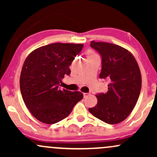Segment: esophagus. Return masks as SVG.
<instances>
[{
    "mask_svg": "<svg viewBox=\"0 0 157 157\" xmlns=\"http://www.w3.org/2000/svg\"><path fill=\"white\" fill-rule=\"evenodd\" d=\"M90 94V93H83L84 97H87Z\"/></svg>",
    "mask_w": 157,
    "mask_h": 157,
    "instance_id": "34e87169",
    "label": "esophagus"
}]
</instances>
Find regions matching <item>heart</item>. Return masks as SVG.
Listing matches in <instances>:
<instances>
[{
    "instance_id": "heart-1",
    "label": "heart",
    "mask_w": 157,
    "mask_h": 157,
    "mask_svg": "<svg viewBox=\"0 0 157 157\" xmlns=\"http://www.w3.org/2000/svg\"><path fill=\"white\" fill-rule=\"evenodd\" d=\"M97 55L96 53H95L94 52L91 51V50H89V51H88L86 52V56H87V57H92V56H96Z\"/></svg>"
}]
</instances>
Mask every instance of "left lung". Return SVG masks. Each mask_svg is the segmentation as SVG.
Segmentation results:
<instances>
[{"label": "left lung", "instance_id": "1", "mask_svg": "<svg viewBox=\"0 0 157 157\" xmlns=\"http://www.w3.org/2000/svg\"><path fill=\"white\" fill-rule=\"evenodd\" d=\"M90 46L102 57L100 78L108 80L109 84L105 94H97V104L89 112L105 123H119L128 117L140 97V68L134 56L121 46L95 41Z\"/></svg>", "mask_w": 157, "mask_h": 157}]
</instances>
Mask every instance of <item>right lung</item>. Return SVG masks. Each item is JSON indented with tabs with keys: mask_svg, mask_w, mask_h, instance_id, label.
<instances>
[{
	"mask_svg": "<svg viewBox=\"0 0 157 157\" xmlns=\"http://www.w3.org/2000/svg\"><path fill=\"white\" fill-rule=\"evenodd\" d=\"M83 48L82 44L56 43L40 47L23 63L20 88L25 105L39 121L55 124L67 117L83 97L80 91L60 89L69 66Z\"/></svg>",
	"mask_w": 157,
	"mask_h": 157,
	"instance_id": "add662e5",
	"label": "right lung"
}]
</instances>
